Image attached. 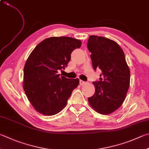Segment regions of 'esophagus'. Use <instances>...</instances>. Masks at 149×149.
<instances>
[{
  "label": "esophagus",
  "instance_id": "1",
  "mask_svg": "<svg viewBox=\"0 0 149 149\" xmlns=\"http://www.w3.org/2000/svg\"><path fill=\"white\" fill-rule=\"evenodd\" d=\"M79 83H80L81 85H85V84H86V82L85 81H82V80H80L79 81Z\"/></svg>",
  "mask_w": 149,
  "mask_h": 149
}]
</instances>
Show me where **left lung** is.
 <instances>
[{
    "label": "left lung",
    "mask_w": 149,
    "mask_h": 149,
    "mask_svg": "<svg viewBox=\"0 0 149 149\" xmlns=\"http://www.w3.org/2000/svg\"><path fill=\"white\" fill-rule=\"evenodd\" d=\"M87 48L94 70L102 71L99 81L93 82L95 93L88 100L96 111L109 115L126 98L130 80L129 67L123 51L113 40L93 35L89 36Z\"/></svg>",
    "instance_id": "8db88e82"
}]
</instances>
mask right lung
Segmentation results:
<instances>
[{"label": "right lung", "instance_id": "1", "mask_svg": "<svg viewBox=\"0 0 149 149\" xmlns=\"http://www.w3.org/2000/svg\"><path fill=\"white\" fill-rule=\"evenodd\" d=\"M81 42L73 38L51 37L32 51L24 67L23 88L29 102L38 112L54 115L66 106L79 79H68L58 74L64 70L71 53Z\"/></svg>", "mask_w": 149, "mask_h": 149}]
</instances>
